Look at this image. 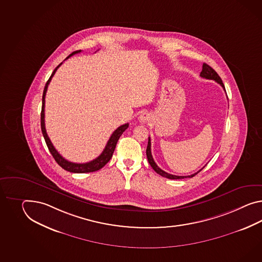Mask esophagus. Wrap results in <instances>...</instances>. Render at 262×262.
Wrapping results in <instances>:
<instances>
[{
	"label": "esophagus",
	"instance_id": "obj_1",
	"mask_svg": "<svg viewBox=\"0 0 262 262\" xmlns=\"http://www.w3.org/2000/svg\"><path fill=\"white\" fill-rule=\"evenodd\" d=\"M150 120V115L148 113H143L142 115L139 116V121L141 123H146V122Z\"/></svg>",
	"mask_w": 262,
	"mask_h": 262
}]
</instances>
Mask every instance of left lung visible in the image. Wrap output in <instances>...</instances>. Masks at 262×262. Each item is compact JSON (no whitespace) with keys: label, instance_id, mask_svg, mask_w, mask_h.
<instances>
[{"label":"left lung","instance_id":"1","mask_svg":"<svg viewBox=\"0 0 262 262\" xmlns=\"http://www.w3.org/2000/svg\"><path fill=\"white\" fill-rule=\"evenodd\" d=\"M200 76L202 77H204V78H206V79H212V80H215V81L220 84V85L224 88V91H225V88H224V83H223L222 78H221L220 76L217 75V72L214 70L212 67H210L208 64H203V69H202V72H201ZM147 161H148L149 165H150L151 167L154 168V171L158 173L159 175L163 176V177H166V178L173 179V180L191 178L193 176H195L196 174H198V173L203 169V168H202L201 170H199L198 172L194 173V174L189 175V176H176V175H172V174H169V173H167L166 172V171H164V170H162V169L160 168L159 166L156 165V163L154 162V157H152V155H151V143H150V137H148V142H147Z\"/></svg>","mask_w":262,"mask_h":262}]
</instances>
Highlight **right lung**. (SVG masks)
<instances>
[{"mask_svg": "<svg viewBox=\"0 0 262 262\" xmlns=\"http://www.w3.org/2000/svg\"><path fill=\"white\" fill-rule=\"evenodd\" d=\"M79 52H81V50L73 52L71 55H69L67 58H65V60H66L67 58L72 57L73 55L79 53ZM61 64H62V62L60 64H58V66L56 67V69L52 73L51 77H49L48 81L45 84V90H43V95H42L41 114H40V127H41V132H42L43 137H45V143H46V145H47V147H48L49 151L51 152L52 156L54 157V159L56 160V162H57L58 165L61 166L63 169L73 173L94 172V171L99 170L100 168H102L103 166H105V165L108 163V161L111 160L113 154H114V151H115V147H116V144H117V141L120 138L122 134L128 128V123L124 124V125H122V126L118 127V128L115 129V132L113 133V134L111 135V137H110L108 143H107L106 147L104 148L102 154H100L96 159H94L93 161H91V162H88V163H84V164L72 163V162H69V161L64 159L63 157L57 151V149L53 146L51 141L49 139V137H48V135H47V133H46V129H45V95H46V92H47L48 85H49L50 81H51L52 77L55 75L56 71L58 70V67H59Z\"/></svg>", "mask_w": 262, "mask_h": 262, "instance_id": "obj_1", "label": "right lung"}]
</instances>
